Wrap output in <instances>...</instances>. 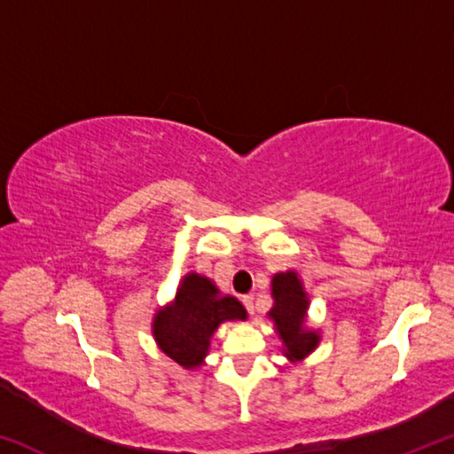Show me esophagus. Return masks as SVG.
<instances>
[{
  "label": "esophagus",
  "instance_id": "obj_1",
  "mask_svg": "<svg viewBox=\"0 0 454 454\" xmlns=\"http://www.w3.org/2000/svg\"><path fill=\"white\" fill-rule=\"evenodd\" d=\"M242 302L246 306V310H248V314H254V296H244Z\"/></svg>",
  "mask_w": 454,
  "mask_h": 454
}]
</instances>
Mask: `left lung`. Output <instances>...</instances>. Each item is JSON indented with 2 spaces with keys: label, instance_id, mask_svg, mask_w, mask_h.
<instances>
[{
  "label": "left lung",
  "instance_id": "obj_1",
  "mask_svg": "<svg viewBox=\"0 0 454 454\" xmlns=\"http://www.w3.org/2000/svg\"><path fill=\"white\" fill-rule=\"evenodd\" d=\"M270 284L274 304L268 318L274 322V333L282 342V355L290 363H298L320 344V330L309 326V294L296 270L274 274Z\"/></svg>",
  "mask_w": 454,
  "mask_h": 454
}]
</instances>
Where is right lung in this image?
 Segmentation results:
<instances>
[{"instance_id": "obj_1", "label": "right lung", "mask_w": 454, "mask_h": 454, "mask_svg": "<svg viewBox=\"0 0 454 454\" xmlns=\"http://www.w3.org/2000/svg\"><path fill=\"white\" fill-rule=\"evenodd\" d=\"M238 298L222 294L208 276L188 272L176 288L172 302L160 306L152 318V336L158 348L186 371L206 364L210 340L220 325L246 320Z\"/></svg>"}]
</instances>
